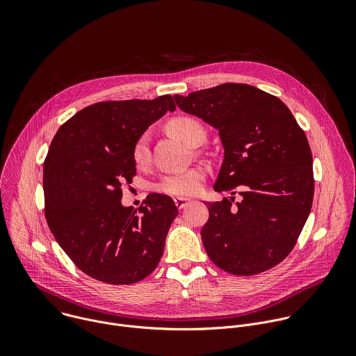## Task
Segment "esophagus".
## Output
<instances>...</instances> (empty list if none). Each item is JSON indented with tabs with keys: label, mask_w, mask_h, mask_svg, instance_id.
<instances>
[{
	"label": "esophagus",
	"mask_w": 356,
	"mask_h": 356,
	"mask_svg": "<svg viewBox=\"0 0 356 356\" xmlns=\"http://www.w3.org/2000/svg\"><path fill=\"white\" fill-rule=\"evenodd\" d=\"M190 202H191L190 198H184V197H176V198H175V204H176V207H177L179 210L186 209V207L190 204Z\"/></svg>",
	"instance_id": "34e87169"
}]
</instances>
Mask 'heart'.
Segmentation results:
<instances>
[{
    "label": "heart",
    "instance_id": "b5f03b06",
    "mask_svg": "<svg viewBox=\"0 0 356 356\" xmlns=\"http://www.w3.org/2000/svg\"><path fill=\"white\" fill-rule=\"evenodd\" d=\"M169 129L191 146H198L206 140V128L193 117H176L169 122ZM150 135L142 132L132 145V161L136 168H145L150 159ZM206 180V170L202 168H191L177 173H169L159 179L156 190L177 197H188L197 194Z\"/></svg>",
    "mask_w": 356,
    "mask_h": 356
}]
</instances>
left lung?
<instances>
[{
	"instance_id": "1",
	"label": "left lung",
	"mask_w": 356,
	"mask_h": 356,
	"mask_svg": "<svg viewBox=\"0 0 356 356\" xmlns=\"http://www.w3.org/2000/svg\"><path fill=\"white\" fill-rule=\"evenodd\" d=\"M176 104L220 131L224 162L217 191L242 195L209 202L201 239L222 270L252 276L280 264L306 224L314 195L306 134L282 99L257 87L225 83L175 95ZM207 206V204H206Z\"/></svg>"
}]
</instances>
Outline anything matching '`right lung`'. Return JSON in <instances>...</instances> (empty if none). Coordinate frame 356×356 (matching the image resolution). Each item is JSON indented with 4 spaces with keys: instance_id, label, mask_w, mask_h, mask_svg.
Segmentation results:
<instances>
[{
    "instance_id": "1",
    "label": "right lung",
    "mask_w": 356,
    "mask_h": 356,
    "mask_svg": "<svg viewBox=\"0 0 356 356\" xmlns=\"http://www.w3.org/2000/svg\"><path fill=\"white\" fill-rule=\"evenodd\" d=\"M172 95L101 101L67 120L43 165L44 217L60 248L90 277L134 284L154 272L177 216L169 195L152 193L138 210L121 204L132 183L135 139L166 111Z\"/></svg>"
}]
</instances>
